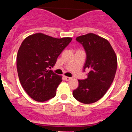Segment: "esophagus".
I'll use <instances>...</instances> for the list:
<instances>
[{
  "label": "esophagus",
  "instance_id": "1",
  "mask_svg": "<svg viewBox=\"0 0 132 132\" xmlns=\"http://www.w3.org/2000/svg\"><path fill=\"white\" fill-rule=\"evenodd\" d=\"M64 79L66 81H69L71 79V77H64Z\"/></svg>",
  "mask_w": 132,
  "mask_h": 132
}]
</instances>
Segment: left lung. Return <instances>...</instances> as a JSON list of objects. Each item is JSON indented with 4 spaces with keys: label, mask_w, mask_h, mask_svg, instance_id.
Instances as JSON below:
<instances>
[{
    "label": "left lung",
    "mask_w": 132,
    "mask_h": 132,
    "mask_svg": "<svg viewBox=\"0 0 132 132\" xmlns=\"http://www.w3.org/2000/svg\"><path fill=\"white\" fill-rule=\"evenodd\" d=\"M86 53L84 72L89 69L86 79H79V86L72 91L77 100L85 104L93 103L104 96L114 81L117 57L110 42L94 34L79 36Z\"/></svg>",
    "instance_id": "1"
}]
</instances>
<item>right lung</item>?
Returning a JSON list of instances; mask_svg holds the SVG:
<instances>
[{"label":"right lung","instance_id":"right-lung-1","mask_svg":"<svg viewBox=\"0 0 132 132\" xmlns=\"http://www.w3.org/2000/svg\"><path fill=\"white\" fill-rule=\"evenodd\" d=\"M72 40L58 39L43 34L28 36L22 42L17 54V70L23 89L36 101H46L56 95L62 77L49 68Z\"/></svg>","mask_w":132,"mask_h":132}]
</instances>
